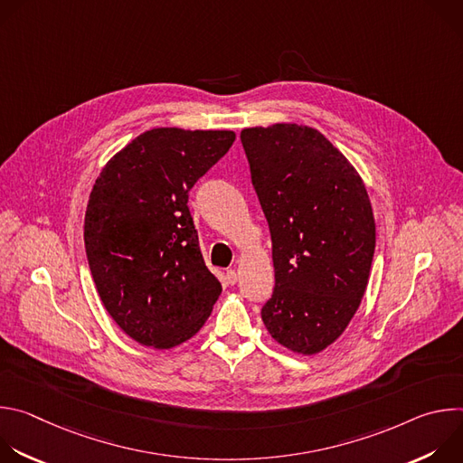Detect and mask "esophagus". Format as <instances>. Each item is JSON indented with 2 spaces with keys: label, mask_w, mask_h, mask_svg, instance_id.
<instances>
[{
  "label": "esophagus",
  "mask_w": 463,
  "mask_h": 463,
  "mask_svg": "<svg viewBox=\"0 0 463 463\" xmlns=\"http://www.w3.org/2000/svg\"><path fill=\"white\" fill-rule=\"evenodd\" d=\"M225 279H227V284L234 286V284L238 282V273H236L234 269H229V271H227V275H225Z\"/></svg>",
  "instance_id": "34e87169"
}]
</instances>
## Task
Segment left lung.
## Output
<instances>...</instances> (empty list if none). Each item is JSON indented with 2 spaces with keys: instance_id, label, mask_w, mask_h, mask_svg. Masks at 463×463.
Masks as SVG:
<instances>
[{
  "instance_id": "left-lung-1",
  "label": "left lung",
  "mask_w": 463,
  "mask_h": 463,
  "mask_svg": "<svg viewBox=\"0 0 463 463\" xmlns=\"http://www.w3.org/2000/svg\"><path fill=\"white\" fill-rule=\"evenodd\" d=\"M240 139L273 241L261 320L279 345L315 355L341 337L366 291L375 249L366 186L315 128L256 126Z\"/></svg>"
}]
</instances>
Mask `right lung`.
<instances>
[{
    "label": "right lung",
    "instance_id": "right-lung-1",
    "mask_svg": "<svg viewBox=\"0 0 463 463\" xmlns=\"http://www.w3.org/2000/svg\"><path fill=\"white\" fill-rule=\"evenodd\" d=\"M229 129L154 128L115 154L90 194L84 241L100 300L157 350L200 332L222 284L207 269L188 192L232 146Z\"/></svg>",
    "mask_w": 463,
    "mask_h": 463
}]
</instances>
